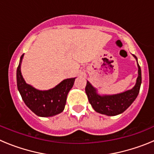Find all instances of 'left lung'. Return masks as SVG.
<instances>
[{
    "mask_svg": "<svg viewBox=\"0 0 154 154\" xmlns=\"http://www.w3.org/2000/svg\"><path fill=\"white\" fill-rule=\"evenodd\" d=\"M137 61V58L133 55ZM138 65V77L137 82L133 89L122 93L116 95H105L100 96L96 92V89L87 81L85 92L88 96L89 103L96 112L107 116H116L122 113L133 103L138 96L140 89L142 77L141 69Z\"/></svg>",
    "mask_w": 154,
    "mask_h": 154,
    "instance_id": "obj_1",
    "label": "left lung"
}]
</instances>
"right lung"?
I'll return each mask as SVG.
<instances>
[{
	"label": "right lung",
	"instance_id": "obj_1",
	"mask_svg": "<svg viewBox=\"0 0 154 154\" xmlns=\"http://www.w3.org/2000/svg\"><path fill=\"white\" fill-rule=\"evenodd\" d=\"M21 55L17 69V85L23 101L30 109L38 116L48 117L60 113L65 109L67 95L74 85L75 78L65 79L49 90L35 89L25 82L21 72Z\"/></svg>",
	"mask_w": 154,
	"mask_h": 154
}]
</instances>
